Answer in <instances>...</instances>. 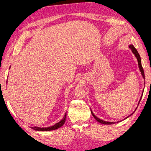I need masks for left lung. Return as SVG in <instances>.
<instances>
[{
	"label": "left lung",
	"mask_w": 151,
	"mask_h": 151,
	"mask_svg": "<svg viewBox=\"0 0 151 151\" xmlns=\"http://www.w3.org/2000/svg\"><path fill=\"white\" fill-rule=\"evenodd\" d=\"M129 48L131 49V50H132L133 53H134V55L135 56V57H136L137 60V62H138V67H139V71H140L142 76L143 78H144V79H145V72H144V69H143V68H142V63H141V58H140V56H139V54H138V52H137V50L135 48V47L134 46V45H130L129 46ZM142 96H141L140 99H139V103H138V104H139V102H140V100H141V99H142ZM135 110H136V109H135ZM91 112L92 115L93 116V117L95 118V119H96V121L99 122V123H101V124H114V122H108V121H103V120L100 119H99V118H97V116H96L93 114V112H92V110H91ZM132 114H133V113H132ZM132 114H131V115H132ZM129 116L127 117L126 119H127V118H128Z\"/></svg>",
	"instance_id": "8db88e82"
}]
</instances>
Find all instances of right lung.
Wrapping results in <instances>:
<instances>
[{
  "label": "right lung",
  "mask_w": 151,
  "mask_h": 151,
  "mask_svg": "<svg viewBox=\"0 0 151 151\" xmlns=\"http://www.w3.org/2000/svg\"><path fill=\"white\" fill-rule=\"evenodd\" d=\"M6 83H7V82H6ZM66 116H67V113H65L63 119L61 120L60 122H58V123H56L55 124H54L53 126L48 127H31V128L32 129L36 130V131H52V130L57 129L60 128V127H62L63 124H64L65 120H66Z\"/></svg>",
  "instance_id": "obj_1"
}]
</instances>
